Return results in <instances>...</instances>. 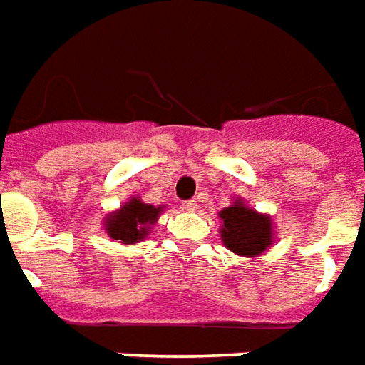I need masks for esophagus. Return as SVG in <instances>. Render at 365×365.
Returning <instances> with one entry per match:
<instances>
[{"label":"esophagus","mask_w":365,"mask_h":365,"mask_svg":"<svg viewBox=\"0 0 365 365\" xmlns=\"http://www.w3.org/2000/svg\"><path fill=\"white\" fill-rule=\"evenodd\" d=\"M196 206H198V204H196V200H185V202H182V210L195 212Z\"/></svg>","instance_id":"1"}]
</instances>
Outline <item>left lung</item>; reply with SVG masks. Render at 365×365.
<instances>
[{"mask_svg": "<svg viewBox=\"0 0 365 365\" xmlns=\"http://www.w3.org/2000/svg\"><path fill=\"white\" fill-rule=\"evenodd\" d=\"M220 236L230 252L244 257H255L271 247L273 222L267 214H259L253 208H247L242 200H236L220 212Z\"/></svg>", "mask_w": 365, "mask_h": 365, "instance_id": "8db88e82", "label": "left lung"}]
</instances>
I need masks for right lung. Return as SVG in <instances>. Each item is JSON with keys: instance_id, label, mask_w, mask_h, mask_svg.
<instances>
[{"instance_id": "1", "label": "right lung", "mask_w": 365, "mask_h": 365, "mask_svg": "<svg viewBox=\"0 0 365 365\" xmlns=\"http://www.w3.org/2000/svg\"><path fill=\"white\" fill-rule=\"evenodd\" d=\"M161 212L163 206H153L141 202L139 198H131L120 210L106 216L104 228L108 236L121 240V244H137L147 237Z\"/></svg>"}]
</instances>
